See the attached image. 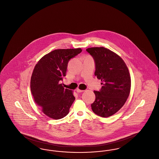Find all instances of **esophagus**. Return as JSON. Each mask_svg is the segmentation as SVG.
I'll list each match as a JSON object with an SVG mask.
<instances>
[{"label": "esophagus", "mask_w": 159, "mask_h": 159, "mask_svg": "<svg viewBox=\"0 0 159 159\" xmlns=\"http://www.w3.org/2000/svg\"><path fill=\"white\" fill-rule=\"evenodd\" d=\"M76 91H77V92H78V93H80V92H84V90H80V89H77L76 90Z\"/></svg>", "instance_id": "34e87169"}]
</instances>
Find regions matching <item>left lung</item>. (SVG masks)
<instances>
[{
  "mask_svg": "<svg viewBox=\"0 0 159 159\" xmlns=\"http://www.w3.org/2000/svg\"><path fill=\"white\" fill-rule=\"evenodd\" d=\"M93 58L95 76L102 82L99 91H93L91 104L94 113L108 117L117 112L126 102L130 91V76L125 62L116 53L104 47L88 48Z\"/></svg>",
  "mask_w": 159,
  "mask_h": 159,
  "instance_id": "8db88e82",
  "label": "left lung"
}]
</instances>
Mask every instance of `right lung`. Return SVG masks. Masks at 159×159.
I'll list each match as a JSON object with an SVG mask.
<instances>
[{
    "mask_svg": "<svg viewBox=\"0 0 159 159\" xmlns=\"http://www.w3.org/2000/svg\"><path fill=\"white\" fill-rule=\"evenodd\" d=\"M82 51L80 48L54 50L43 57L34 68L30 81L33 98L50 118L60 119L69 113L75 97L60 81L66 76L68 61Z\"/></svg>",
    "mask_w": 159,
    "mask_h": 159,
    "instance_id": "right-lung-1",
    "label": "right lung"
}]
</instances>
